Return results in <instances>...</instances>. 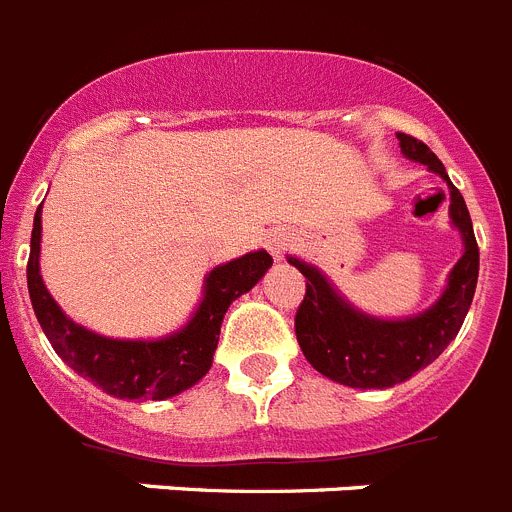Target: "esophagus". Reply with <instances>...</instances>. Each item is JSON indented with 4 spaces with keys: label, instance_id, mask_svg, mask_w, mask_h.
Returning a JSON list of instances; mask_svg holds the SVG:
<instances>
[{
    "label": "esophagus",
    "instance_id": "1",
    "mask_svg": "<svg viewBox=\"0 0 512 512\" xmlns=\"http://www.w3.org/2000/svg\"><path fill=\"white\" fill-rule=\"evenodd\" d=\"M288 242H291V239H288L286 234H281V231H278V234H270V237H268L270 255H273L275 260H281V257L286 255V250H288Z\"/></svg>",
    "mask_w": 512,
    "mask_h": 512
}]
</instances>
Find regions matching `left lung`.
<instances>
[{
  "mask_svg": "<svg viewBox=\"0 0 512 512\" xmlns=\"http://www.w3.org/2000/svg\"><path fill=\"white\" fill-rule=\"evenodd\" d=\"M397 139L404 157L425 164L448 185V219L459 229L464 255L448 273L438 301L402 319L366 314L350 304L317 265L288 255V262L306 278V296L296 311V337L306 361L350 389H391L430 366L459 335L479 278V247L464 195L428 146L407 133H397Z\"/></svg>",
  "mask_w": 512,
  "mask_h": 512,
  "instance_id": "obj_1",
  "label": "left lung"
}]
</instances>
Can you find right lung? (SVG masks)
<instances>
[{"mask_svg":"<svg viewBox=\"0 0 512 512\" xmlns=\"http://www.w3.org/2000/svg\"><path fill=\"white\" fill-rule=\"evenodd\" d=\"M41 208L35 211L28 260V291L35 317L66 366L118 399H170L198 384L213 363L231 301L252 291L273 265V257L265 250L216 265L203 278L201 304L170 335L154 340L105 337L66 317L43 283Z\"/></svg>","mask_w":512,"mask_h":512,"instance_id":"obj_1","label":"right lung"}]
</instances>
